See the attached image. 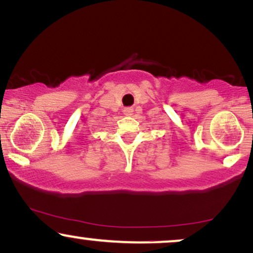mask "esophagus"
<instances>
[{
  "mask_svg": "<svg viewBox=\"0 0 253 253\" xmlns=\"http://www.w3.org/2000/svg\"><path fill=\"white\" fill-rule=\"evenodd\" d=\"M124 114L127 115V117H130V115L133 114V108H130V107H127V108H124Z\"/></svg>",
  "mask_w": 253,
  "mask_h": 253,
  "instance_id": "obj_1",
  "label": "esophagus"
}]
</instances>
